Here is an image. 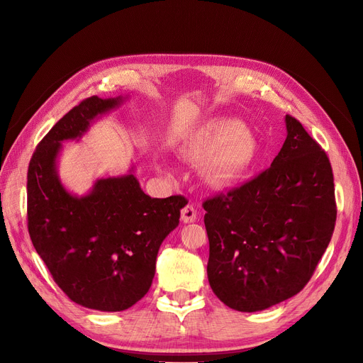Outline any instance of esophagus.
Returning a JSON list of instances; mask_svg holds the SVG:
<instances>
[{
    "mask_svg": "<svg viewBox=\"0 0 363 363\" xmlns=\"http://www.w3.org/2000/svg\"><path fill=\"white\" fill-rule=\"evenodd\" d=\"M181 219L184 223H191L197 219V211L193 204H186L181 211Z\"/></svg>",
    "mask_w": 363,
    "mask_h": 363,
    "instance_id": "esophagus-1",
    "label": "esophagus"
}]
</instances>
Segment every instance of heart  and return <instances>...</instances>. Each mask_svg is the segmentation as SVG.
Listing matches in <instances>:
<instances>
[{
	"mask_svg": "<svg viewBox=\"0 0 363 363\" xmlns=\"http://www.w3.org/2000/svg\"><path fill=\"white\" fill-rule=\"evenodd\" d=\"M188 163L203 164L204 179L230 186L249 177L260 159V144L240 121L219 119L204 125L178 148Z\"/></svg>",
	"mask_w": 363,
	"mask_h": 363,
	"instance_id": "obj_1",
	"label": "heart"
}]
</instances>
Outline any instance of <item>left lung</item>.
Here are the masks:
<instances>
[{"instance_id":"8db88e82","label":"left lung","mask_w":363,"mask_h":363,"mask_svg":"<svg viewBox=\"0 0 363 363\" xmlns=\"http://www.w3.org/2000/svg\"><path fill=\"white\" fill-rule=\"evenodd\" d=\"M271 167L207 199L208 284L228 308L264 311L303 290L331 241L337 207L331 163L290 114Z\"/></svg>"}]
</instances>
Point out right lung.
Here are the masks:
<instances>
[{
  "label": "right lung",
  "instance_id": "add662e5",
  "mask_svg": "<svg viewBox=\"0 0 363 363\" xmlns=\"http://www.w3.org/2000/svg\"><path fill=\"white\" fill-rule=\"evenodd\" d=\"M123 97L97 95L73 107L38 144L28 169V230L55 284L74 303L101 312L133 306L151 287L163 240L179 223L182 196L151 199L132 170L95 181L82 197L57 174L63 141L81 140Z\"/></svg>",
  "mask_w": 363,
  "mask_h": 363
}]
</instances>
